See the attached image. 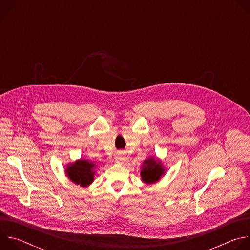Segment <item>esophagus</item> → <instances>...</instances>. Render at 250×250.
I'll use <instances>...</instances> for the list:
<instances>
[{"label":"esophagus","mask_w":250,"mask_h":250,"mask_svg":"<svg viewBox=\"0 0 250 250\" xmlns=\"http://www.w3.org/2000/svg\"><path fill=\"white\" fill-rule=\"evenodd\" d=\"M116 160L118 162H123L125 160V156L122 154V153H119L117 156H116Z\"/></svg>","instance_id":"34e87169"}]
</instances>
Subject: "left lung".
Segmentation results:
<instances>
[{
    "label": "left lung",
    "instance_id": "1",
    "mask_svg": "<svg viewBox=\"0 0 250 250\" xmlns=\"http://www.w3.org/2000/svg\"><path fill=\"white\" fill-rule=\"evenodd\" d=\"M164 173L165 168L163 167L161 161L155 159L154 157H150L144 161V164L141 166L140 176L141 180L145 183L153 184L160 179Z\"/></svg>",
    "mask_w": 250,
    "mask_h": 250
}]
</instances>
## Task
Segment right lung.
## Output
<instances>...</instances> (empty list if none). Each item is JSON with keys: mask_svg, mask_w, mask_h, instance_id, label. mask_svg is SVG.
<instances>
[{"mask_svg": "<svg viewBox=\"0 0 250 250\" xmlns=\"http://www.w3.org/2000/svg\"><path fill=\"white\" fill-rule=\"evenodd\" d=\"M95 168L96 165L94 162L80 159L67 166L66 175L73 183L85 188L94 181Z\"/></svg>", "mask_w": 250, "mask_h": 250, "instance_id": "add662e5", "label": "right lung"}]
</instances>
